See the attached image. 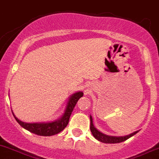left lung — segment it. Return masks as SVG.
<instances>
[{
	"mask_svg": "<svg viewBox=\"0 0 159 159\" xmlns=\"http://www.w3.org/2000/svg\"><path fill=\"white\" fill-rule=\"evenodd\" d=\"M90 131L92 132L93 135L95 137V139H97L98 141L100 142L104 143H118L124 142L125 140H127L128 139L131 138V136H133L134 135H135L139 131H135V132L131 133L128 135H125V136H111V135H105L104 133L99 131L97 128L94 127L93 124V118L92 116H90Z\"/></svg>",
	"mask_w": 159,
	"mask_h": 159,
	"instance_id": "1",
	"label": "left lung"
}]
</instances>
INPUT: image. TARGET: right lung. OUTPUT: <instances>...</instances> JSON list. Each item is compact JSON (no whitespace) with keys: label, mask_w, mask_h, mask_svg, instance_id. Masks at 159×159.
Instances as JSON below:
<instances>
[{"label":"right lung","mask_w":159,"mask_h":159,"mask_svg":"<svg viewBox=\"0 0 159 159\" xmlns=\"http://www.w3.org/2000/svg\"><path fill=\"white\" fill-rule=\"evenodd\" d=\"M81 97H83V93L80 92V91L71 95L68 100L66 110L62 116L56 120L52 121V122L25 123L20 120L19 119H17L13 112H12V114L15 117L16 120L24 129L28 130L30 132L34 133L35 135H43V136H51V135H56L58 133L61 132L66 127L68 123H69L70 117L73 110H74L78 101Z\"/></svg>","instance_id":"add662e5"}]
</instances>
